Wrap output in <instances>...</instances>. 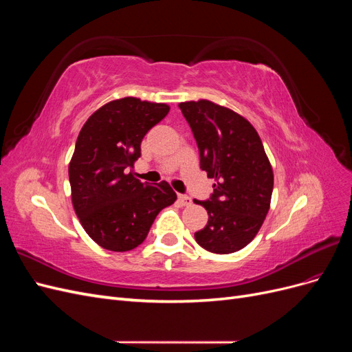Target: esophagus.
<instances>
[{
  "label": "esophagus",
  "mask_w": 352,
  "mask_h": 352,
  "mask_svg": "<svg viewBox=\"0 0 352 352\" xmlns=\"http://www.w3.org/2000/svg\"><path fill=\"white\" fill-rule=\"evenodd\" d=\"M177 201L180 202V206H189L190 202H192L188 195H179V197H177Z\"/></svg>",
  "instance_id": "obj_1"
}]
</instances>
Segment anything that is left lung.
Masks as SVG:
<instances>
[{"label":"left lung","instance_id":"8db88e82","mask_svg":"<svg viewBox=\"0 0 352 352\" xmlns=\"http://www.w3.org/2000/svg\"><path fill=\"white\" fill-rule=\"evenodd\" d=\"M179 109L197 141L199 167L216 179L206 201L207 225L195 241L214 254L242 250L257 235L270 208L273 170L252 124L226 107L199 100Z\"/></svg>","mask_w":352,"mask_h":352}]
</instances>
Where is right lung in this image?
Returning <instances> with one entry per match:
<instances>
[{
  "instance_id": "1",
  "label": "right lung",
  "mask_w": 352,
  "mask_h": 352,
  "mask_svg": "<svg viewBox=\"0 0 352 352\" xmlns=\"http://www.w3.org/2000/svg\"><path fill=\"white\" fill-rule=\"evenodd\" d=\"M167 104L127 97L95 111L74 145L69 180L74 211L100 247L131 251L141 245L157 214L176 201L167 182L151 185L133 177L148 131L167 116Z\"/></svg>"
}]
</instances>
